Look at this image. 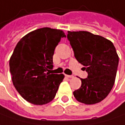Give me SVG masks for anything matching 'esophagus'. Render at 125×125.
Wrapping results in <instances>:
<instances>
[{
  "label": "esophagus",
  "instance_id": "esophagus-1",
  "mask_svg": "<svg viewBox=\"0 0 125 125\" xmlns=\"http://www.w3.org/2000/svg\"><path fill=\"white\" fill-rule=\"evenodd\" d=\"M66 77H67V78H73V75H66Z\"/></svg>",
  "mask_w": 125,
  "mask_h": 125
}]
</instances>
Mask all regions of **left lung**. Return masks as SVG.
I'll list each match as a JSON object with an SVG mask.
<instances>
[{"mask_svg": "<svg viewBox=\"0 0 125 125\" xmlns=\"http://www.w3.org/2000/svg\"><path fill=\"white\" fill-rule=\"evenodd\" d=\"M68 41L75 59L88 76L73 92L76 100L87 105L99 103L110 93L115 83L119 62L111 41L88 31H68Z\"/></svg>", "mask_w": 125, "mask_h": 125, "instance_id": "8db88e82", "label": "left lung"}]
</instances>
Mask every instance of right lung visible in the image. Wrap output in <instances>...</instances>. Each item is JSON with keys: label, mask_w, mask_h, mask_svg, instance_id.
Listing matches in <instances>:
<instances>
[{"label": "right lung", "mask_w": 125, "mask_h": 125, "mask_svg": "<svg viewBox=\"0 0 125 125\" xmlns=\"http://www.w3.org/2000/svg\"><path fill=\"white\" fill-rule=\"evenodd\" d=\"M60 29L44 27L33 31L18 42L10 59L14 86L25 100L34 105L52 101L63 74H50L54 49L62 38Z\"/></svg>", "instance_id": "obj_1"}]
</instances>
